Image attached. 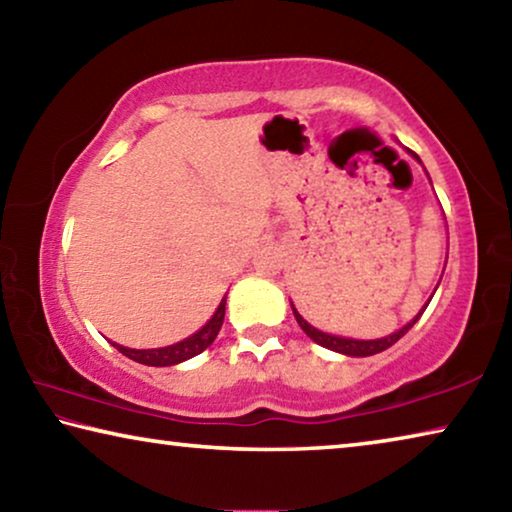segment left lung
<instances>
[{"mask_svg": "<svg viewBox=\"0 0 512 512\" xmlns=\"http://www.w3.org/2000/svg\"><path fill=\"white\" fill-rule=\"evenodd\" d=\"M415 160L420 162V158L418 155H415L413 151H409ZM438 289V287H436ZM429 305V302H427ZM427 305L422 307V311L427 309ZM293 307V305H291ZM422 311L418 316H415L411 323H406L402 329H397V332H393V334H388V336H384V339H375V341H357V339H343V336H334V334H327V332H320V329H316L314 325H309L305 318H302L298 311H296V307H293V316H296V320H298V325L302 327V332H305L311 341H316L318 345H323V348H327V350H334V352H341V354H348V357H370V354H377V352H384L386 348H391L393 343H397L402 339V336L409 332V329L418 323L420 320V316H422Z\"/></svg>", "mask_w": 512, "mask_h": 512, "instance_id": "1", "label": "left lung"}]
</instances>
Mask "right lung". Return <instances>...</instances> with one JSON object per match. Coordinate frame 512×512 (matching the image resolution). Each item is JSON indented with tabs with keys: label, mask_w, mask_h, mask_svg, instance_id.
<instances>
[{
	"label": "right lung",
	"mask_w": 512,
	"mask_h": 512,
	"mask_svg": "<svg viewBox=\"0 0 512 512\" xmlns=\"http://www.w3.org/2000/svg\"><path fill=\"white\" fill-rule=\"evenodd\" d=\"M223 316H225V298L221 300V305L216 307L214 316L207 320V323L198 329L196 334H192L185 341L167 345V348H155V350H133V348H124V345H119V343H112V345H115L121 354H126L128 359L144 363V366H155V368L176 366V363L192 359V357H196V354H201L203 350L210 348L223 325Z\"/></svg>",
	"instance_id": "add662e5"
}]
</instances>
